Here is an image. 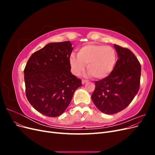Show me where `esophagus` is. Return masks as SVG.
Instances as JSON below:
<instances>
[{"mask_svg":"<svg viewBox=\"0 0 155 155\" xmlns=\"http://www.w3.org/2000/svg\"><path fill=\"white\" fill-rule=\"evenodd\" d=\"M81 82H82V84H85L88 82V80H86V79H82Z\"/></svg>","mask_w":155,"mask_h":155,"instance_id":"obj_1","label":"esophagus"}]
</instances>
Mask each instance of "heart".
Returning <instances> with one entry per match:
<instances>
[{
	"mask_svg": "<svg viewBox=\"0 0 155 155\" xmlns=\"http://www.w3.org/2000/svg\"><path fill=\"white\" fill-rule=\"evenodd\" d=\"M116 50L110 46L88 44L79 50L78 57L72 55L70 64L74 74L79 76L85 68L93 78L104 79L113 71L117 61Z\"/></svg>",
	"mask_w": 155,
	"mask_h": 155,
	"instance_id": "heart-1",
	"label": "heart"
}]
</instances>
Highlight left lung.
<instances>
[{
    "label": "left lung",
    "mask_w": 155,
    "mask_h": 155,
    "mask_svg": "<svg viewBox=\"0 0 155 155\" xmlns=\"http://www.w3.org/2000/svg\"><path fill=\"white\" fill-rule=\"evenodd\" d=\"M118 55L109 76L95 82L92 100L101 112L113 114L124 110L133 101L140 88L141 65L129 49L114 45Z\"/></svg>",
    "instance_id": "8db88e82"
}]
</instances>
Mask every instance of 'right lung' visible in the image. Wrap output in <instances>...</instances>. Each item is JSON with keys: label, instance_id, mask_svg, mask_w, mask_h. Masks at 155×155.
I'll list each match as a JSON object with an SVG mask.
<instances>
[{"label": "right lung", "instance_id": "1", "mask_svg": "<svg viewBox=\"0 0 155 155\" xmlns=\"http://www.w3.org/2000/svg\"><path fill=\"white\" fill-rule=\"evenodd\" d=\"M70 41L51 43L33 54L25 67L26 96L42 114L57 117L70 104L81 80L70 72Z\"/></svg>", "mask_w": 155, "mask_h": 155}]
</instances>
